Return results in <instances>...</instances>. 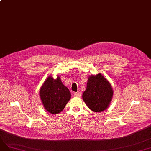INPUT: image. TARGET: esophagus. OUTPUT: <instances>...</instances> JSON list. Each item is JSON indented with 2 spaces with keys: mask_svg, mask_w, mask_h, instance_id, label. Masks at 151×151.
<instances>
[{
  "mask_svg": "<svg viewBox=\"0 0 151 151\" xmlns=\"http://www.w3.org/2000/svg\"><path fill=\"white\" fill-rule=\"evenodd\" d=\"M73 95H74L75 97H81V93L80 92H75L73 93Z\"/></svg>",
  "mask_w": 151,
  "mask_h": 151,
  "instance_id": "obj_1",
  "label": "esophagus"
}]
</instances>
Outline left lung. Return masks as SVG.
<instances>
[{"label": "left lung", "mask_w": 151, "mask_h": 151, "mask_svg": "<svg viewBox=\"0 0 151 151\" xmlns=\"http://www.w3.org/2000/svg\"><path fill=\"white\" fill-rule=\"evenodd\" d=\"M88 78L86 89L83 94V101L93 111H104L112 99L111 85L101 73Z\"/></svg>", "instance_id": "8db88e82"}]
</instances>
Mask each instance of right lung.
Returning <instances> with one entry per match:
<instances>
[{
    "instance_id": "1",
    "label": "right lung",
    "mask_w": 151,
    "mask_h": 151,
    "mask_svg": "<svg viewBox=\"0 0 151 151\" xmlns=\"http://www.w3.org/2000/svg\"><path fill=\"white\" fill-rule=\"evenodd\" d=\"M40 95L44 108L52 114L63 111L71 97L69 90L62 83L60 77L54 79L51 76L43 83Z\"/></svg>"
}]
</instances>
